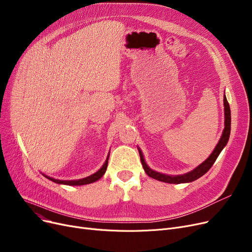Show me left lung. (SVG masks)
Masks as SVG:
<instances>
[{
  "label": "left lung",
  "instance_id": "1",
  "mask_svg": "<svg viewBox=\"0 0 252 252\" xmlns=\"http://www.w3.org/2000/svg\"><path fill=\"white\" fill-rule=\"evenodd\" d=\"M223 106H224V128L222 130V135H221L218 145L216 146L215 150L213 151V153L209 155V157L207 158L205 161H203L200 165H198L196 168L189 171V173H187V174L179 175V176H168V175L157 173V171L151 169L147 165V163L145 162L142 151L140 150V148H138L140 158H141V162H142V165H143L145 173H146L150 178H153V179H155L157 181H160V182L169 183V184L190 183V182H193L197 179H199L204 174H206L207 171L209 170V168L214 165L215 161L217 160L218 156L220 155L221 150L224 148V146H226L228 141H229V138H230V133H231V110H230V106H229V103L227 101L226 95H223Z\"/></svg>",
  "mask_w": 252,
  "mask_h": 252
}]
</instances>
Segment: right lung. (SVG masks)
Masks as SVG:
<instances>
[{"label":"right lung","instance_id":"obj_1","mask_svg":"<svg viewBox=\"0 0 252 252\" xmlns=\"http://www.w3.org/2000/svg\"><path fill=\"white\" fill-rule=\"evenodd\" d=\"M108 158H109V154L107 156V159H106L105 163L103 164V166L97 171V173L93 174L87 178H84V179H79V180H73V181H62V180H56L54 178H51V177H48V176H45L47 179H49L50 181L54 182L56 184H61V185H68V186H82V185H87V184H91V183H94L98 180H100L103 175L105 174L106 169H107V165H108Z\"/></svg>","mask_w":252,"mask_h":252}]
</instances>
